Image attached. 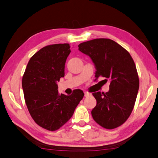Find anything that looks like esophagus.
I'll use <instances>...</instances> for the list:
<instances>
[{
	"label": "esophagus",
	"instance_id": "34e87169",
	"mask_svg": "<svg viewBox=\"0 0 158 158\" xmlns=\"http://www.w3.org/2000/svg\"><path fill=\"white\" fill-rule=\"evenodd\" d=\"M91 95V94L90 93H89V92H85V93H84V96H85V97H89V96H90Z\"/></svg>",
	"mask_w": 158,
	"mask_h": 158
}]
</instances>
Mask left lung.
I'll list each match as a JSON object with an SVG mask.
<instances>
[{"mask_svg": "<svg viewBox=\"0 0 158 158\" xmlns=\"http://www.w3.org/2000/svg\"><path fill=\"white\" fill-rule=\"evenodd\" d=\"M78 46L94 64L96 79L101 77L110 82L107 92L92 93L97 100L92 118L106 129L118 127L130 116L136 100L139 78L134 61L127 51L110 39L92 40Z\"/></svg>", "mask_w": 158, "mask_h": 158, "instance_id": "8db88e82", "label": "left lung"}]
</instances>
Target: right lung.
Instances as JSON below:
<instances>
[{"mask_svg": "<svg viewBox=\"0 0 158 158\" xmlns=\"http://www.w3.org/2000/svg\"><path fill=\"white\" fill-rule=\"evenodd\" d=\"M69 44L48 45L35 52L28 63L22 81L28 110L37 124L55 131L69 121L84 96L75 89L70 95L58 92L57 81L64 77Z\"/></svg>", "mask_w": 158, "mask_h": 158, "instance_id": "obj_1", "label": "right lung"}]
</instances>
